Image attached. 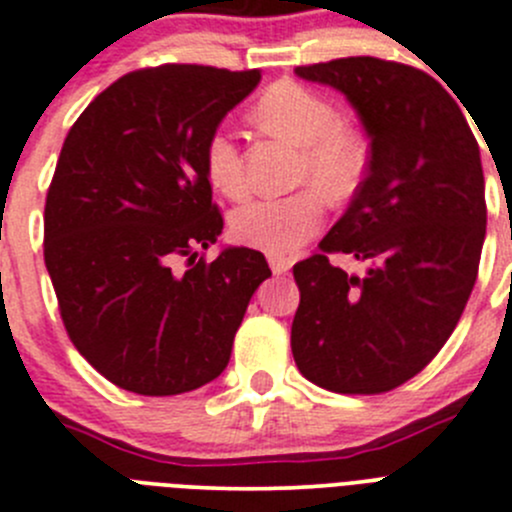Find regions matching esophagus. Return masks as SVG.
I'll use <instances>...</instances> for the list:
<instances>
[{
    "mask_svg": "<svg viewBox=\"0 0 512 512\" xmlns=\"http://www.w3.org/2000/svg\"><path fill=\"white\" fill-rule=\"evenodd\" d=\"M267 262H270V267L275 275H282V272H287L292 267V260L285 255H267Z\"/></svg>",
    "mask_w": 512,
    "mask_h": 512,
    "instance_id": "obj_1",
    "label": "esophagus"
}]
</instances>
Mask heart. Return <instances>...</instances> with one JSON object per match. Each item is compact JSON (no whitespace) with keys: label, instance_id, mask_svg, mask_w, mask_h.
Wrapping results in <instances>:
<instances>
[{"label":"heart","instance_id":"obj_1","mask_svg":"<svg viewBox=\"0 0 512 512\" xmlns=\"http://www.w3.org/2000/svg\"><path fill=\"white\" fill-rule=\"evenodd\" d=\"M252 117L272 135L302 147L297 182H315L285 197L247 202L232 215V235L242 245L270 255H292L325 220L327 198L355 195L370 162V145L360 127L337 119V109L305 84L280 79L257 97ZM205 175L220 195L240 200L247 192L242 155L235 137L215 130L205 142Z\"/></svg>","mask_w":512,"mask_h":512}]
</instances>
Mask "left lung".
<instances>
[{"label":"left lung","mask_w":512,"mask_h":512,"mask_svg":"<svg viewBox=\"0 0 512 512\" xmlns=\"http://www.w3.org/2000/svg\"><path fill=\"white\" fill-rule=\"evenodd\" d=\"M295 74L345 94L370 162L320 252L292 267V357L332 393H388L438 355L473 292L488 222L478 140L455 92L423 69L342 57ZM335 251L368 270L347 276Z\"/></svg>","instance_id":"1"}]
</instances>
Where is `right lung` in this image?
<instances>
[{
    "instance_id": "obj_1",
    "label": "right lung",
    "mask_w": 512,
    "mask_h": 512,
    "mask_svg": "<svg viewBox=\"0 0 512 512\" xmlns=\"http://www.w3.org/2000/svg\"><path fill=\"white\" fill-rule=\"evenodd\" d=\"M257 82V69H137L97 94L64 140L44 205V265L69 340L117 388L165 398L215 380L252 292L272 275L250 247L197 260L225 225L205 142Z\"/></svg>"
}]
</instances>
